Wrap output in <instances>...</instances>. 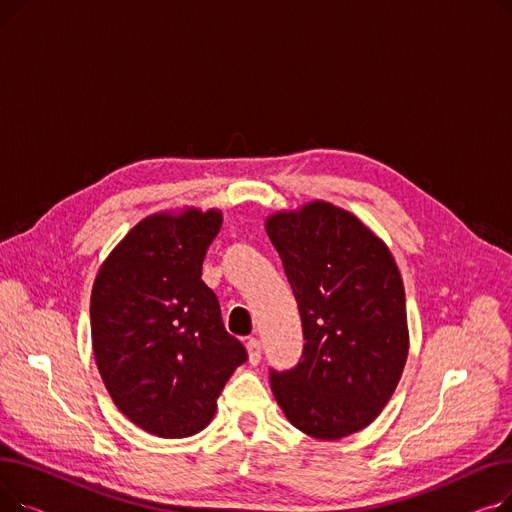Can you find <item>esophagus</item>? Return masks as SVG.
<instances>
[{
	"label": "esophagus",
	"mask_w": 512,
	"mask_h": 512,
	"mask_svg": "<svg viewBox=\"0 0 512 512\" xmlns=\"http://www.w3.org/2000/svg\"><path fill=\"white\" fill-rule=\"evenodd\" d=\"M247 353H249L251 365H257L261 361V342L257 338L247 340Z\"/></svg>",
	"instance_id": "1"
}]
</instances>
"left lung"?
<instances>
[{
  "label": "left lung",
  "instance_id": "obj_1",
  "mask_svg": "<svg viewBox=\"0 0 512 512\" xmlns=\"http://www.w3.org/2000/svg\"><path fill=\"white\" fill-rule=\"evenodd\" d=\"M303 321V357L270 371L286 419L317 440L367 427L409 355L405 286L382 238L326 201L265 220Z\"/></svg>",
  "mask_w": 512,
  "mask_h": 512
}]
</instances>
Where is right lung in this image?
I'll use <instances>...</instances> for the list:
<instances>
[{
	"label": "right lung",
	"mask_w": 512,
	"mask_h": 512,
	"mask_svg": "<svg viewBox=\"0 0 512 512\" xmlns=\"http://www.w3.org/2000/svg\"><path fill=\"white\" fill-rule=\"evenodd\" d=\"M220 228L218 209L153 213L118 242L93 284L91 340L101 380L116 407L159 438L207 427L230 375L247 361L201 280Z\"/></svg>",
	"instance_id": "right-lung-1"
}]
</instances>
